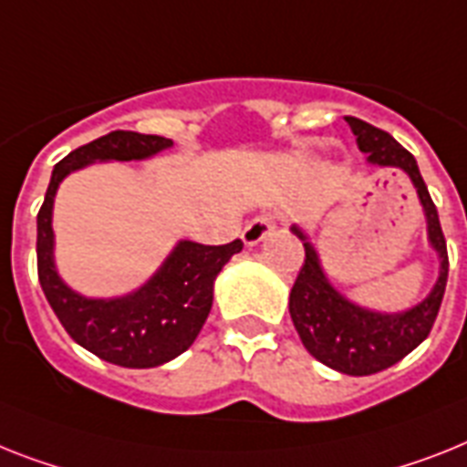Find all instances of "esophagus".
I'll use <instances>...</instances> for the list:
<instances>
[{"instance_id":"esophagus-1","label":"esophagus","mask_w":467,"mask_h":467,"mask_svg":"<svg viewBox=\"0 0 467 467\" xmlns=\"http://www.w3.org/2000/svg\"><path fill=\"white\" fill-rule=\"evenodd\" d=\"M272 231H275V222H272V219L255 217L245 229H243V243H245L248 248H253V245H257L260 241H265Z\"/></svg>"}]
</instances>
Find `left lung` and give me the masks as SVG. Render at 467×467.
Instances as JSON below:
<instances>
[{
    "label": "left lung",
    "instance_id": "8db88e82",
    "mask_svg": "<svg viewBox=\"0 0 467 467\" xmlns=\"http://www.w3.org/2000/svg\"><path fill=\"white\" fill-rule=\"evenodd\" d=\"M346 121L356 136L358 148L368 155L372 167L400 169L413 181L427 219V241L439 260L437 284L418 306L403 312H377L358 306L337 291L319 262L310 236L300 226H291L306 248V265L300 267L298 279L288 296V312L300 341L307 353L327 368L350 377H365L391 368L425 341L444 298L449 255H446V241L439 224L437 207L420 176L415 157L389 136L387 130L375 129L356 117H346Z\"/></svg>",
    "mask_w": 467,
    "mask_h": 467
}]
</instances>
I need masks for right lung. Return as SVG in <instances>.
I'll return each mask as SVG.
<instances>
[{"mask_svg": "<svg viewBox=\"0 0 467 467\" xmlns=\"http://www.w3.org/2000/svg\"><path fill=\"white\" fill-rule=\"evenodd\" d=\"M169 148H173L169 138L111 130L68 152L54 167L37 212V276L45 298L76 344L121 368H157L191 348L212 310L214 279L241 253L243 243L241 238L226 245L179 241L140 288L117 298H88L73 291L54 265V195L68 173L88 164L142 161Z\"/></svg>", "mask_w": 467, "mask_h": 467, "instance_id": "obj_1", "label": "right lung"}]
</instances>
